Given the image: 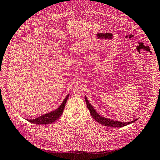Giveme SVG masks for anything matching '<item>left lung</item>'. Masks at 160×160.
Here are the masks:
<instances>
[{
  "mask_svg": "<svg viewBox=\"0 0 160 160\" xmlns=\"http://www.w3.org/2000/svg\"><path fill=\"white\" fill-rule=\"evenodd\" d=\"M86 103H87V108L90 111V113L91 114L92 117L98 122L99 123L107 126V127H124L125 125H127L129 124H131L132 123H133L134 121H137V119H135V121H130V122H120V121H114V120H112L110 119H108L106 118L102 117L101 116L96 112V110H94V108L92 107V106L90 102H88V100H87V97H85Z\"/></svg>",
  "mask_w": 160,
  "mask_h": 160,
  "instance_id": "obj_1",
  "label": "left lung"
}]
</instances>
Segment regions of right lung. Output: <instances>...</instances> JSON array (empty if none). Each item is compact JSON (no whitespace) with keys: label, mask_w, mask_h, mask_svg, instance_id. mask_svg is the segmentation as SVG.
<instances>
[{"label":"right lung","mask_w":160,"mask_h":160,"mask_svg":"<svg viewBox=\"0 0 160 160\" xmlns=\"http://www.w3.org/2000/svg\"><path fill=\"white\" fill-rule=\"evenodd\" d=\"M69 95L68 94L67 97L65 98L64 100L63 101L62 104L59 106V108H57L56 110L50 112L49 113H47L46 114H44L42 116L33 119H28V121L32 123H35V124H38V125H46V124H50L52 123L56 120L60 118V117L62 116V114L64 110V108L66 104V102L68 100V98L69 97Z\"/></svg>","instance_id":"1"}]
</instances>
